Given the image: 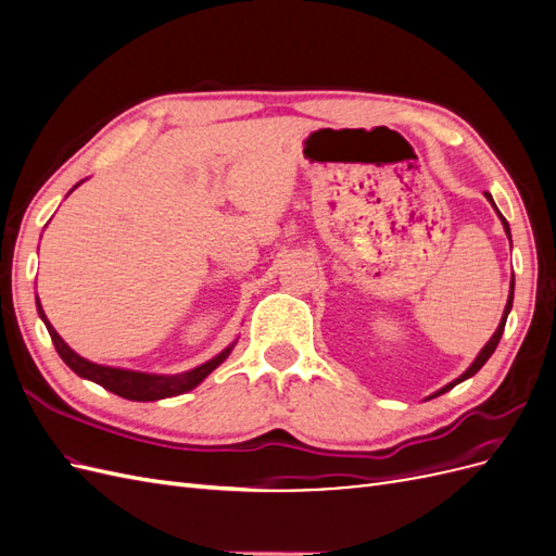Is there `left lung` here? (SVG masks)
<instances>
[{
    "label": "left lung",
    "mask_w": 556,
    "mask_h": 556,
    "mask_svg": "<svg viewBox=\"0 0 556 556\" xmlns=\"http://www.w3.org/2000/svg\"><path fill=\"white\" fill-rule=\"evenodd\" d=\"M484 197H486V201H490V204L494 206V211H496V215L501 217V225H503V229H506V233H508V239H510V225L506 223V217L501 215V211L496 208V204H494V199H492V194L490 192H484ZM513 245V243H510ZM513 294H515V276H513V280H510V294H508V304H506V311H503V317H501V323H498V327H496V331L492 333V339L486 341V345L478 352V357L473 359V364H470L466 371L457 378V380H452V382H447L445 387H441L439 392H433L431 396H427V399H433V396H441V394H445V392H450L454 384H459V382H464V380H468L470 376H476L480 368L484 366V362L492 357V352L496 350V345H498V341H501V336H503V329H506V319H508V313H510V308H513Z\"/></svg>",
    "instance_id": "left-lung-1"
}]
</instances>
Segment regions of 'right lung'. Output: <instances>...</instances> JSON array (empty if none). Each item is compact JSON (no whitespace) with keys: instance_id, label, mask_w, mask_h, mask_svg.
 Listing matches in <instances>:
<instances>
[{"instance_id":"obj_1","label":"right lung","mask_w":556,"mask_h":556,"mask_svg":"<svg viewBox=\"0 0 556 556\" xmlns=\"http://www.w3.org/2000/svg\"><path fill=\"white\" fill-rule=\"evenodd\" d=\"M83 182V180H80ZM80 182H76L72 192L78 188ZM37 311H39V317L43 319V325L50 333V339H53V345L58 350V355L62 357V362L72 368V371L80 378L86 380H92L97 384H102L104 390L123 396V399H129V401H160V399H166V396H178V394H185L194 390V387L208 378V374H213L217 366H220L227 357L229 352L233 350V345H237V341H233L229 348H225L220 355H215L213 359L204 362L201 366H194L190 368V371L185 374H176V376H160V374H143V371H131V368H117V366H104V364H94L86 357H80L78 352H74L70 345H66L62 341V336L53 329V325L48 323V317L41 308V301L37 296Z\"/></svg>"}]
</instances>
